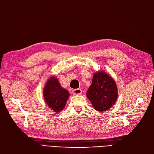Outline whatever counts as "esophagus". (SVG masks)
Wrapping results in <instances>:
<instances>
[{"mask_svg": "<svg viewBox=\"0 0 154 154\" xmlns=\"http://www.w3.org/2000/svg\"><path fill=\"white\" fill-rule=\"evenodd\" d=\"M72 94H82V90L80 88H76V89H73L72 90Z\"/></svg>", "mask_w": 154, "mask_h": 154, "instance_id": "34e87169", "label": "esophagus"}]
</instances>
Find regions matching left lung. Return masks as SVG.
<instances>
[{
    "label": "left lung",
    "mask_w": 154,
    "mask_h": 154,
    "mask_svg": "<svg viewBox=\"0 0 154 154\" xmlns=\"http://www.w3.org/2000/svg\"><path fill=\"white\" fill-rule=\"evenodd\" d=\"M87 97L94 109L99 112L108 110L118 98V88L116 82L104 72L94 74Z\"/></svg>",
    "instance_id": "8db88e82"
}]
</instances>
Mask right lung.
Wrapping results in <instances>:
<instances>
[{
  "label": "right lung",
  "mask_w": 154,
  "mask_h": 154,
  "mask_svg": "<svg viewBox=\"0 0 154 154\" xmlns=\"http://www.w3.org/2000/svg\"><path fill=\"white\" fill-rule=\"evenodd\" d=\"M69 96V92L62 88L55 77H51L44 89V97L50 108L56 112L62 111Z\"/></svg>",
  "instance_id": "add662e5"
}]
</instances>
